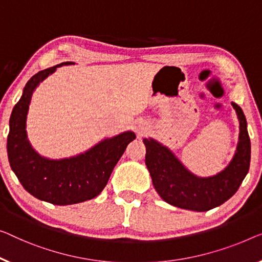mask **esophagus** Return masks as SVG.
Returning <instances> with one entry per match:
<instances>
[{
  "mask_svg": "<svg viewBox=\"0 0 262 262\" xmlns=\"http://www.w3.org/2000/svg\"><path fill=\"white\" fill-rule=\"evenodd\" d=\"M147 129H148L147 124L143 123V122H139V123L135 126V132L138 133V135H143L144 133L147 132Z\"/></svg>",
  "mask_w": 262,
  "mask_h": 262,
  "instance_id": "1",
  "label": "esophagus"
}]
</instances>
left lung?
Returning a JSON list of instances; mask_svg holds the SVG:
<instances>
[{
    "instance_id": "8db88e82",
    "label": "left lung",
    "mask_w": 262,
    "mask_h": 262,
    "mask_svg": "<svg viewBox=\"0 0 262 262\" xmlns=\"http://www.w3.org/2000/svg\"><path fill=\"white\" fill-rule=\"evenodd\" d=\"M239 120V141L227 166L215 175L198 177L168 147L153 138L143 139L146 166L151 182L163 201L182 209L207 212L231 199L248 173L251 140L240 106L232 102Z\"/></svg>"
}]
</instances>
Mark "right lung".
I'll use <instances>...</instances> for the list:
<instances>
[{
	"mask_svg": "<svg viewBox=\"0 0 262 262\" xmlns=\"http://www.w3.org/2000/svg\"><path fill=\"white\" fill-rule=\"evenodd\" d=\"M72 64L75 63L62 62L30 77L11 112L7 140L10 167L23 188L38 200L58 206L80 204L96 198L106 187L128 143L136 138L132 130L120 133L104 138L83 153L63 159L46 158L34 149L27 132L33 94L56 68Z\"/></svg>",
	"mask_w": 262,
	"mask_h": 262,
	"instance_id": "1",
	"label": "right lung"
}]
</instances>
